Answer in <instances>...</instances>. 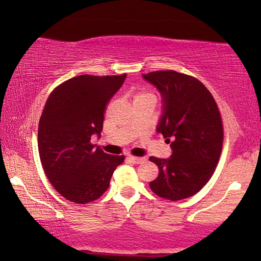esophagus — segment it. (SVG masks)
Listing matches in <instances>:
<instances>
[{
    "mask_svg": "<svg viewBox=\"0 0 261 261\" xmlns=\"http://www.w3.org/2000/svg\"><path fill=\"white\" fill-rule=\"evenodd\" d=\"M129 160L132 162V163H137V165H138V163H141L143 161H145V158H138V156H132V155H129Z\"/></svg>",
    "mask_w": 261,
    "mask_h": 261,
    "instance_id": "esophagus-1",
    "label": "esophagus"
}]
</instances>
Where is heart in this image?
Listing matches in <instances>:
<instances>
[{
    "mask_svg": "<svg viewBox=\"0 0 261 261\" xmlns=\"http://www.w3.org/2000/svg\"><path fill=\"white\" fill-rule=\"evenodd\" d=\"M140 98H152V99H156L155 94L153 93L152 91H147V90H141L139 92H137L135 94V99H140Z\"/></svg>",
    "mask_w": 261,
    "mask_h": 261,
    "instance_id": "1",
    "label": "heart"
}]
</instances>
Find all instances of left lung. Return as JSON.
Returning a JSON list of instances; mask_svg holds the SVG:
<instances>
[{"mask_svg":"<svg viewBox=\"0 0 261 261\" xmlns=\"http://www.w3.org/2000/svg\"><path fill=\"white\" fill-rule=\"evenodd\" d=\"M143 77L162 95L158 132L173 149L169 159L149 158L159 167L149 188L165 199L182 200L200 191L218 166L223 144L220 110L207 87L192 76L159 70Z\"/></svg>","mask_w":261,"mask_h":261,"instance_id":"left-lung-1","label":"left lung"}]
</instances>
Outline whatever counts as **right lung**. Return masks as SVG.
<instances>
[{"label": "right lung", "instance_id": "obj_1", "mask_svg": "<svg viewBox=\"0 0 261 261\" xmlns=\"http://www.w3.org/2000/svg\"><path fill=\"white\" fill-rule=\"evenodd\" d=\"M120 76H81L60 84L48 96L38 129V148L43 171L62 197L88 204L109 188L124 155H110L91 143L100 137L106 108L120 90Z\"/></svg>", "mask_w": 261, "mask_h": 261}]
</instances>
